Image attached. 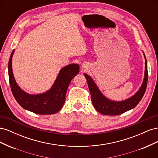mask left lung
<instances>
[{"instance_id": "8db88e82", "label": "left lung", "mask_w": 158, "mask_h": 158, "mask_svg": "<svg viewBox=\"0 0 158 158\" xmlns=\"http://www.w3.org/2000/svg\"><path fill=\"white\" fill-rule=\"evenodd\" d=\"M144 57L146 59L145 55ZM84 76L87 80L88 88L92 96V102L95 109L100 113L106 115H118L135 107L144 96L148 84L147 61L146 59L144 79L139 91L132 97L123 102H113L107 99L100 92L92 78L85 74H84Z\"/></svg>"}]
</instances>
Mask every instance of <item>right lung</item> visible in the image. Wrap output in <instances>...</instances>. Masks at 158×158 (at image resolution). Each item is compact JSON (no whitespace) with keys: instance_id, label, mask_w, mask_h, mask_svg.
Returning a JSON list of instances; mask_svg holds the SVG:
<instances>
[{"instance_id":"obj_1","label":"right lung","mask_w":158,"mask_h":158,"mask_svg":"<svg viewBox=\"0 0 158 158\" xmlns=\"http://www.w3.org/2000/svg\"><path fill=\"white\" fill-rule=\"evenodd\" d=\"M12 52L8 61L9 82L14 98L23 109L40 114H52L60 111L65 102L66 90L70 81L79 73V65L72 64L62 69L52 88L44 94L30 95L17 85L12 69Z\"/></svg>"}]
</instances>
